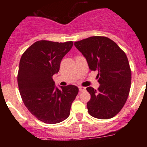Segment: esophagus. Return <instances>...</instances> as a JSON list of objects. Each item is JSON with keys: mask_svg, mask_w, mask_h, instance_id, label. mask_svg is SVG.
<instances>
[{"mask_svg": "<svg viewBox=\"0 0 147 147\" xmlns=\"http://www.w3.org/2000/svg\"><path fill=\"white\" fill-rule=\"evenodd\" d=\"M79 90L80 92H84V91L86 90V88L85 87H82V86H79Z\"/></svg>", "mask_w": 147, "mask_h": 147, "instance_id": "esophagus-1", "label": "esophagus"}]
</instances>
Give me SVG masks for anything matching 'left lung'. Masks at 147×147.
I'll return each mask as SVG.
<instances>
[{
    "instance_id": "8db88e82",
    "label": "left lung",
    "mask_w": 147,
    "mask_h": 147,
    "mask_svg": "<svg viewBox=\"0 0 147 147\" xmlns=\"http://www.w3.org/2000/svg\"><path fill=\"white\" fill-rule=\"evenodd\" d=\"M74 45L86 58L89 68L98 71V90L86 88L91 96L87 103L89 114L102 119L113 117L126 103L131 88V72L126 54L104 36H91Z\"/></svg>"
}]
</instances>
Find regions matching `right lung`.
<instances>
[{"label": "right lung", "instance_id": "right-lung-1", "mask_svg": "<svg viewBox=\"0 0 147 147\" xmlns=\"http://www.w3.org/2000/svg\"><path fill=\"white\" fill-rule=\"evenodd\" d=\"M72 45V41H38L25 50L20 60L17 78L22 99L30 112L44 123L57 124L67 119L78 94L75 86L59 89L52 79Z\"/></svg>", "mask_w": 147, "mask_h": 147}]
</instances>
